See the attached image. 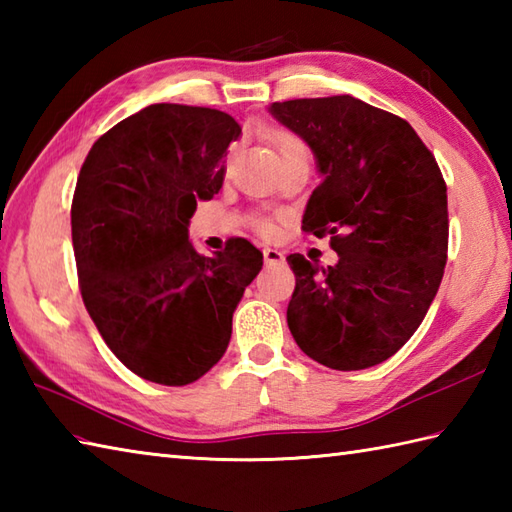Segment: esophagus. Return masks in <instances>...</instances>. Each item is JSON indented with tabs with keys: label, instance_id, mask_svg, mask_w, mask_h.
Listing matches in <instances>:
<instances>
[{
	"label": "esophagus",
	"instance_id": "esophagus-1",
	"mask_svg": "<svg viewBox=\"0 0 512 512\" xmlns=\"http://www.w3.org/2000/svg\"><path fill=\"white\" fill-rule=\"evenodd\" d=\"M264 262L266 266H281L286 262V257L277 248H264Z\"/></svg>",
	"mask_w": 512,
	"mask_h": 512
}]
</instances>
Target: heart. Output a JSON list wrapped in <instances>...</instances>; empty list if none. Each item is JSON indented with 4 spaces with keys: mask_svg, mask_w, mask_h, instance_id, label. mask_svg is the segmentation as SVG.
<instances>
[{
    "mask_svg": "<svg viewBox=\"0 0 512 512\" xmlns=\"http://www.w3.org/2000/svg\"><path fill=\"white\" fill-rule=\"evenodd\" d=\"M270 143H273V147L277 149V154L281 156V154H286V151H295V149H306L301 145V140H297L295 136H290V134H281V132H277V134H273L270 136ZM262 233H266V235H270L273 233V224H268V222H264L262 226Z\"/></svg>",
    "mask_w": 512,
    "mask_h": 512,
    "instance_id": "heart-1",
    "label": "heart"
}]
</instances>
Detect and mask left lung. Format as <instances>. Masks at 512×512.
Listing matches in <instances>:
<instances>
[{
	"mask_svg": "<svg viewBox=\"0 0 512 512\" xmlns=\"http://www.w3.org/2000/svg\"><path fill=\"white\" fill-rule=\"evenodd\" d=\"M306 143L321 173L303 231L330 235L339 262L295 253L288 328L314 361L356 372L394 356L418 330L447 264V184L402 118L354 99H297L268 107Z\"/></svg>",
	"mask_w": 512,
	"mask_h": 512,
	"instance_id": "1",
	"label": "left lung"
}]
</instances>
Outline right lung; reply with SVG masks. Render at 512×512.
<instances>
[{
    "label": "right lung",
    "instance_id": "1",
    "mask_svg": "<svg viewBox=\"0 0 512 512\" xmlns=\"http://www.w3.org/2000/svg\"><path fill=\"white\" fill-rule=\"evenodd\" d=\"M242 134L211 107L149 105L92 145L72 200L83 303L127 369L180 387L224 356L233 312L264 266L237 237L200 255L189 222L222 189L226 149Z\"/></svg>",
    "mask_w": 512,
    "mask_h": 512
}]
</instances>
